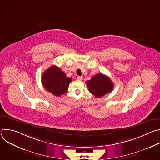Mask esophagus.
<instances>
[{
	"instance_id": "esophagus-1",
	"label": "esophagus",
	"mask_w": 160,
	"mask_h": 160,
	"mask_svg": "<svg viewBox=\"0 0 160 160\" xmlns=\"http://www.w3.org/2000/svg\"><path fill=\"white\" fill-rule=\"evenodd\" d=\"M77 78L78 80H82L83 78V77L82 76H77Z\"/></svg>"
}]
</instances>
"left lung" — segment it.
<instances>
[{
  "label": "left lung",
  "mask_w": 160,
  "mask_h": 160,
  "mask_svg": "<svg viewBox=\"0 0 160 160\" xmlns=\"http://www.w3.org/2000/svg\"><path fill=\"white\" fill-rule=\"evenodd\" d=\"M86 84L89 92L98 98L111 92L113 88V83L110 78L102 73L97 74L87 81Z\"/></svg>",
  "instance_id": "1"
}]
</instances>
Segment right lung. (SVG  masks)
Masks as SVG:
<instances>
[{
    "mask_svg": "<svg viewBox=\"0 0 160 160\" xmlns=\"http://www.w3.org/2000/svg\"><path fill=\"white\" fill-rule=\"evenodd\" d=\"M72 81L70 77H67L60 68L55 65L44 72L42 77V82L45 90L59 97L66 92Z\"/></svg>",
    "mask_w": 160,
    "mask_h": 160,
    "instance_id": "obj_1",
    "label": "right lung"
}]
</instances>
